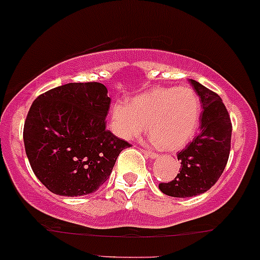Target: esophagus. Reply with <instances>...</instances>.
I'll use <instances>...</instances> for the list:
<instances>
[{
	"instance_id": "esophagus-1",
	"label": "esophagus",
	"mask_w": 260,
	"mask_h": 260,
	"mask_svg": "<svg viewBox=\"0 0 260 260\" xmlns=\"http://www.w3.org/2000/svg\"><path fill=\"white\" fill-rule=\"evenodd\" d=\"M143 153L148 156V158H150V159H155L156 156H158V154L154 153V152H150V150H148V149H144Z\"/></svg>"
}]
</instances>
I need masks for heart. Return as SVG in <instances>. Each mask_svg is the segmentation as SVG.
<instances>
[{
  "instance_id": "b5f03b06",
  "label": "heart",
  "mask_w": 260,
  "mask_h": 260,
  "mask_svg": "<svg viewBox=\"0 0 260 260\" xmlns=\"http://www.w3.org/2000/svg\"><path fill=\"white\" fill-rule=\"evenodd\" d=\"M201 101L190 87H156L121 102L110 111L111 131L122 139H135L147 125L150 142L174 152L196 135L201 119Z\"/></svg>"
}]
</instances>
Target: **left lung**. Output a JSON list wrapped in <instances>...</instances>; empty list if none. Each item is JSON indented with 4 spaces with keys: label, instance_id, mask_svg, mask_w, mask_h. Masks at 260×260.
I'll return each mask as SVG.
<instances>
[{
    "label": "left lung",
    "instance_id": "obj_1",
    "mask_svg": "<svg viewBox=\"0 0 260 260\" xmlns=\"http://www.w3.org/2000/svg\"><path fill=\"white\" fill-rule=\"evenodd\" d=\"M190 84L202 104L200 135L178 153L180 172L170 182H161L159 189L173 198H192L210 190L226 168L231 150L232 123L222 100L195 80Z\"/></svg>",
    "mask_w": 260,
    "mask_h": 260
}]
</instances>
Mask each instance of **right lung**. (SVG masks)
Listing matches in <instances>:
<instances>
[{
	"label": "right lung",
	"instance_id": "obj_1",
	"mask_svg": "<svg viewBox=\"0 0 260 260\" xmlns=\"http://www.w3.org/2000/svg\"><path fill=\"white\" fill-rule=\"evenodd\" d=\"M111 99L100 82H70L38 96L24 122L27 158L53 193L95 192L129 143L106 129Z\"/></svg>",
	"mask_w": 260,
	"mask_h": 260
}]
</instances>
